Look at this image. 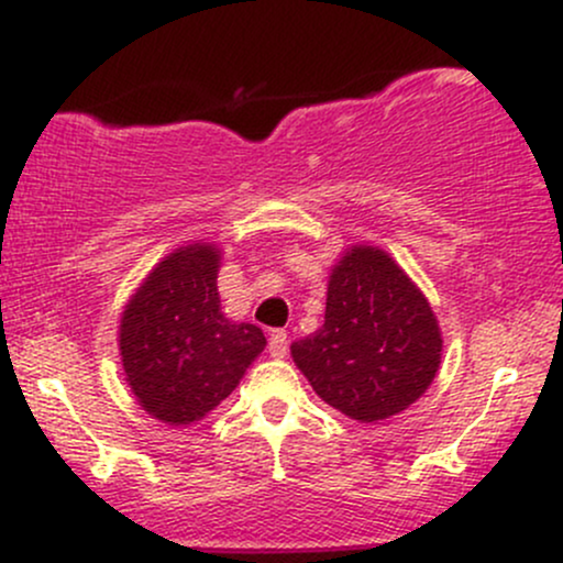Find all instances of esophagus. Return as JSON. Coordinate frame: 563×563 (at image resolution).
<instances>
[{
	"instance_id": "1",
	"label": "esophagus",
	"mask_w": 563,
	"mask_h": 563,
	"mask_svg": "<svg viewBox=\"0 0 563 563\" xmlns=\"http://www.w3.org/2000/svg\"><path fill=\"white\" fill-rule=\"evenodd\" d=\"M267 349H269V354H273V357H286V352H288V333L286 331H273V333H269Z\"/></svg>"
}]
</instances>
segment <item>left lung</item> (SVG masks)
<instances>
[{
  "mask_svg": "<svg viewBox=\"0 0 563 563\" xmlns=\"http://www.w3.org/2000/svg\"><path fill=\"white\" fill-rule=\"evenodd\" d=\"M439 325L423 294L384 251L352 249L328 283L325 322L290 354L312 389L354 421H384L437 376Z\"/></svg>",
  "mask_w": 563,
  "mask_h": 563,
  "instance_id": "left-lung-1",
  "label": "left lung"
}]
</instances>
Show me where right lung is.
<instances>
[{
	"instance_id": "add662e5",
	"label": "right lung",
	"mask_w": 563,
	"mask_h": 563,
	"mask_svg": "<svg viewBox=\"0 0 563 563\" xmlns=\"http://www.w3.org/2000/svg\"><path fill=\"white\" fill-rule=\"evenodd\" d=\"M219 251L187 245L147 275L121 318V360L134 397L164 423H192L243 378L267 339L219 309Z\"/></svg>"
}]
</instances>
